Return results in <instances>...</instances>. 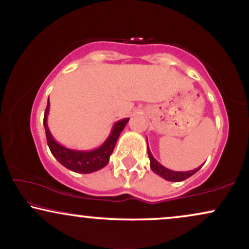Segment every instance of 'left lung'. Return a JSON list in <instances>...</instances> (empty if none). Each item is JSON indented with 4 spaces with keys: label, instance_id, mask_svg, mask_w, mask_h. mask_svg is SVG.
I'll list each match as a JSON object with an SVG mask.
<instances>
[{
    "label": "left lung",
    "instance_id": "1",
    "mask_svg": "<svg viewBox=\"0 0 249 249\" xmlns=\"http://www.w3.org/2000/svg\"><path fill=\"white\" fill-rule=\"evenodd\" d=\"M147 153H148V158H149V166H151L152 171L156 173V175L162 177L163 179L168 180V181H183V180L188 179L189 177H192L193 175L198 171V170L202 168L203 164L196 168L195 170H190V171H185V172H179V171H172V170L166 169L165 166H163L161 163L156 161V160L153 158L151 151H149L148 144H147Z\"/></svg>",
    "mask_w": 249,
    "mask_h": 249
}]
</instances>
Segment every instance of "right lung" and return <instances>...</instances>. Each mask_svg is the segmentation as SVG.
<instances>
[{"mask_svg":"<svg viewBox=\"0 0 249 249\" xmlns=\"http://www.w3.org/2000/svg\"><path fill=\"white\" fill-rule=\"evenodd\" d=\"M50 108V98L47 102V107L44 114V128L46 132L47 145L51 149L54 158L59 161L63 166L71 171L77 173H91L104 168L110 161V156L113 153V149L117 144V141L120 136L121 131L124 130L125 124H128L129 118L122 119V120L115 122L112 127L111 134L108 135L103 144L100 147L91 149V151H78V149H71L60 145L51 134L49 125H47V115H49Z\"/></svg>","mask_w":249,"mask_h":249,"instance_id":"1","label":"right lung"}]
</instances>
